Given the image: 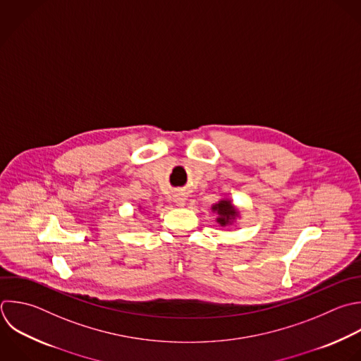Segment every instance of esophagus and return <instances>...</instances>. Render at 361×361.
Returning <instances> with one entry per match:
<instances>
[{
	"instance_id": "obj_1",
	"label": "esophagus",
	"mask_w": 361,
	"mask_h": 361,
	"mask_svg": "<svg viewBox=\"0 0 361 361\" xmlns=\"http://www.w3.org/2000/svg\"><path fill=\"white\" fill-rule=\"evenodd\" d=\"M175 203H176L178 206H180V207H182V206H185L186 199H185L183 196H176V197H175Z\"/></svg>"
}]
</instances>
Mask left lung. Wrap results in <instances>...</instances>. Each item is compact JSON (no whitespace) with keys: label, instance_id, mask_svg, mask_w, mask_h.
Instances as JSON below:
<instances>
[{"label":"left lung","instance_id":"left-lung-1","mask_svg":"<svg viewBox=\"0 0 361 361\" xmlns=\"http://www.w3.org/2000/svg\"><path fill=\"white\" fill-rule=\"evenodd\" d=\"M212 212L217 214L216 221L223 227L231 226L237 221V219H240L238 207L228 197H223L219 202L213 203Z\"/></svg>","mask_w":361,"mask_h":361}]
</instances>
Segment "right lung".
Returning a JSON list of instances; mask_svg holds the SVG:
<instances>
[{"label": "right lung", "instance_id": "obj_1", "mask_svg": "<svg viewBox=\"0 0 361 361\" xmlns=\"http://www.w3.org/2000/svg\"><path fill=\"white\" fill-rule=\"evenodd\" d=\"M138 209H140V210H141V206H140V207H138Z\"/></svg>", "mask_w": 361, "mask_h": 361}]
</instances>
